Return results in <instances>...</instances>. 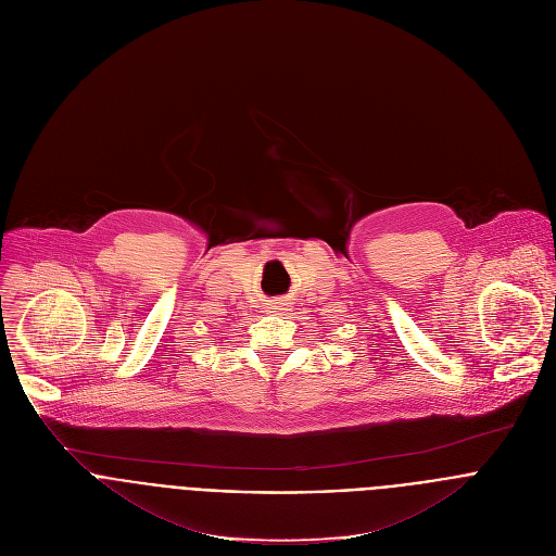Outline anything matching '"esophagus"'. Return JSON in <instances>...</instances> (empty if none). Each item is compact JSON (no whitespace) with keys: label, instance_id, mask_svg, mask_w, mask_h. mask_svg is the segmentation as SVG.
Listing matches in <instances>:
<instances>
[{"label":"esophagus","instance_id":"esophagus-1","mask_svg":"<svg viewBox=\"0 0 556 556\" xmlns=\"http://www.w3.org/2000/svg\"><path fill=\"white\" fill-rule=\"evenodd\" d=\"M266 308H268V313H273V315H283V313L288 311V308H286V304H283L281 300H275V302H270Z\"/></svg>","mask_w":556,"mask_h":556}]
</instances>
